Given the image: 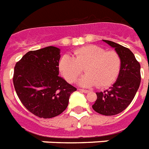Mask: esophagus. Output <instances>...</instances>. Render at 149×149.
I'll use <instances>...</instances> for the list:
<instances>
[{
	"label": "esophagus",
	"instance_id": "1",
	"mask_svg": "<svg viewBox=\"0 0 149 149\" xmlns=\"http://www.w3.org/2000/svg\"><path fill=\"white\" fill-rule=\"evenodd\" d=\"M79 91H82V92H84V93H88L89 92L88 90H84V89H79Z\"/></svg>",
	"mask_w": 149,
	"mask_h": 149
}]
</instances>
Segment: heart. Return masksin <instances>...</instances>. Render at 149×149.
I'll use <instances>...</instances> for the list:
<instances>
[{"mask_svg": "<svg viewBox=\"0 0 149 149\" xmlns=\"http://www.w3.org/2000/svg\"><path fill=\"white\" fill-rule=\"evenodd\" d=\"M122 66L121 58L114 51H106L98 46H85L76 49L72 57L68 54L61 57L59 69L68 82L73 83L79 77L83 69L85 75L78 83L83 87H107L114 83L119 75Z\"/></svg>", "mask_w": 149, "mask_h": 149, "instance_id": "1", "label": "heart"}]
</instances>
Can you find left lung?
<instances>
[{"instance_id": "1", "label": "left lung", "mask_w": 149, "mask_h": 149, "mask_svg": "<svg viewBox=\"0 0 149 149\" xmlns=\"http://www.w3.org/2000/svg\"><path fill=\"white\" fill-rule=\"evenodd\" d=\"M114 48L121 58L122 66L115 83L109 90L96 92L92 108L102 115L121 113L133 101L141 84V65L130 49L108 40H102Z\"/></svg>"}]
</instances>
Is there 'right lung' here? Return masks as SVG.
I'll use <instances>...</instances> for the list:
<instances>
[{"label": "right lung", "mask_w": 149, "mask_h": 149, "mask_svg": "<svg viewBox=\"0 0 149 149\" xmlns=\"http://www.w3.org/2000/svg\"><path fill=\"white\" fill-rule=\"evenodd\" d=\"M60 49L47 47L29 51L16 64L13 84L23 105L35 116L50 118L68 107L77 88L59 74Z\"/></svg>", "instance_id": "obj_1"}]
</instances>
